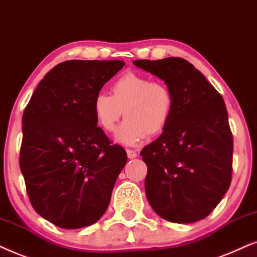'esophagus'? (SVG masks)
Returning a JSON list of instances; mask_svg holds the SVG:
<instances>
[{"instance_id": "1", "label": "esophagus", "mask_w": 257, "mask_h": 257, "mask_svg": "<svg viewBox=\"0 0 257 257\" xmlns=\"http://www.w3.org/2000/svg\"><path fill=\"white\" fill-rule=\"evenodd\" d=\"M126 155H128V159H135V157L138 156V154H136L135 150L126 149Z\"/></svg>"}]
</instances>
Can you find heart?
<instances>
[{
    "instance_id": "1",
    "label": "heart",
    "mask_w": 257,
    "mask_h": 257,
    "mask_svg": "<svg viewBox=\"0 0 257 257\" xmlns=\"http://www.w3.org/2000/svg\"><path fill=\"white\" fill-rule=\"evenodd\" d=\"M175 98L164 82L138 73H125L110 85V95L101 93L93 100L97 124L105 132L115 129L122 112L125 119L115 133V140L136 146L147 135L161 134L173 116Z\"/></svg>"
}]
</instances>
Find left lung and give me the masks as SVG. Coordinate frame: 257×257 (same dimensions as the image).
I'll use <instances>...</instances> for the list:
<instances>
[{"label":"left lung","mask_w":257,"mask_h":257,"mask_svg":"<svg viewBox=\"0 0 257 257\" xmlns=\"http://www.w3.org/2000/svg\"><path fill=\"white\" fill-rule=\"evenodd\" d=\"M172 89L175 107L159 139L142 149L146 195L154 211L193 223L213 211L231 182L232 135L221 94L181 57L136 60Z\"/></svg>","instance_id":"8db88e82"}]
</instances>
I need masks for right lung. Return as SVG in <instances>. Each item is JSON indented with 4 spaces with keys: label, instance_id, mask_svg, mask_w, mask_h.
Listing matches in <instances>:
<instances>
[{
    "label": "right lung",
    "instance_id": "obj_1",
    "mask_svg": "<svg viewBox=\"0 0 257 257\" xmlns=\"http://www.w3.org/2000/svg\"><path fill=\"white\" fill-rule=\"evenodd\" d=\"M124 62L66 61L37 85L22 116L20 168L37 214L64 229L94 224L107 210L125 150L95 119L93 100Z\"/></svg>",
    "mask_w": 257,
    "mask_h": 257
}]
</instances>
